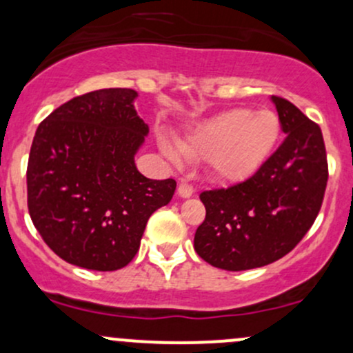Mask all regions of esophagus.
<instances>
[{
  "mask_svg": "<svg viewBox=\"0 0 353 353\" xmlns=\"http://www.w3.org/2000/svg\"><path fill=\"white\" fill-rule=\"evenodd\" d=\"M176 193H178V196H181V199H190L193 193H195V190H193V187L188 183V181L183 180L180 185H178Z\"/></svg>",
  "mask_w": 353,
  "mask_h": 353,
  "instance_id": "34e87169",
  "label": "esophagus"
}]
</instances>
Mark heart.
<instances>
[{"mask_svg":"<svg viewBox=\"0 0 353 353\" xmlns=\"http://www.w3.org/2000/svg\"><path fill=\"white\" fill-rule=\"evenodd\" d=\"M281 136V121L272 111L234 108L199 121L183 141L161 134L158 146L166 161L180 165L185 157L205 160L217 180L237 183L251 178L269 160Z\"/></svg>","mask_w":353,"mask_h":353,"instance_id":"obj_1","label":"heart"}]
</instances>
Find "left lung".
Instances as JSON below:
<instances>
[{"label": "left lung", "mask_w": 353, "mask_h": 353, "mask_svg": "<svg viewBox=\"0 0 353 353\" xmlns=\"http://www.w3.org/2000/svg\"><path fill=\"white\" fill-rule=\"evenodd\" d=\"M286 139L249 180L200 193L207 215L195 251L214 268L248 271L286 256L313 225L328 180L318 124L290 101L271 97Z\"/></svg>", "instance_id": "obj_1"}]
</instances>
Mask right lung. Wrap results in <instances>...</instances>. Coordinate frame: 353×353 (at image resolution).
<instances>
[{
	"mask_svg": "<svg viewBox=\"0 0 353 353\" xmlns=\"http://www.w3.org/2000/svg\"><path fill=\"white\" fill-rule=\"evenodd\" d=\"M132 89H101L70 99L41 121L30 150L28 212L57 256L92 271L131 263L154 210L176 181L138 172L150 128Z\"/></svg>",
	"mask_w": 353,
	"mask_h": 353,
	"instance_id": "add662e5",
	"label": "right lung"
}]
</instances>
